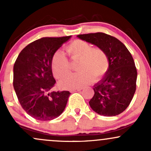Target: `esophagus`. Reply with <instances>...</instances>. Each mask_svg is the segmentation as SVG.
<instances>
[{
    "label": "esophagus",
    "mask_w": 151,
    "mask_h": 151,
    "mask_svg": "<svg viewBox=\"0 0 151 151\" xmlns=\"http://www.w3.org/2000/svg\"><path fill=\"white\" fill-rule=\"evenodd\" d=\"M82 89V88H76V89H70V92H75V91H79Z\"/></svg>",
    "instance_id": "34e87169"
}]
</instances>
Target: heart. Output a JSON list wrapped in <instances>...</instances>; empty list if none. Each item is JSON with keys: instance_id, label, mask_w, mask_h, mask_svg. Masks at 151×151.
Here are the masks:
<instances>
[{"instance_id": "1", "label": "heart", "mask_w": 151, "mask_h": 151, "mask_svg": "<svg viewBox=\"0 0 151 151\" xmlns=\"http://www.w3.org/2000/svg\"><path fill=\"white\" fill-rule=\"evenodd\" d=\"M67 51L72 61L79 60L77 69L79 72L60 81V86L64 89L81 86L89 83L92 78L98 81L108 72V55L101 48H93L86 41L75 40L67 47ZM51 66L54 76L58 79L67 77L71 72L70 62L62 50H58L54 54Z\"/></svg>"}]
</instances>
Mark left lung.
Returning a JSON list of instances; mask_svg holds the SVG:
<instances>
[{
    "instance_id": "1",
    "label": "left lung",
    "mask_w": 151,
    "mask_h": 151,
    "mask_svg": "<svg viewBox=\"0 0 151 151\" xmlns=\"http://www.w3.org/2000/svg\"><path fill=\"white\" fill-rule=\"evenodd\" d=\"M77 37L104 50L109 60L108 72L93 86L91 108L104 116L122 113L129 106L136 89L137 70L132 55L117 38L103 32Z\"/></svg>"
}]
</instances>
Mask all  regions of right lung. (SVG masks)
<instances>
[{
    "instance_id": "1",
    "label": "right lung",
    "mask_w": 151,
    "mask_h": 151,
    "mask_svg": "<svg viewBox=\"0 0 151 151\" xmlns=\"http://www.w3.org/2000/svg\"><path fill=\"white\" fill-rule=\"evenodd\" d=\"M71 36L42 37L19 54L13 67V87L26 113L39 121L56 119L65 110L70 92L51 91L56 81L52 72L53 55Z\"/></svg>"
}]
</instances>
